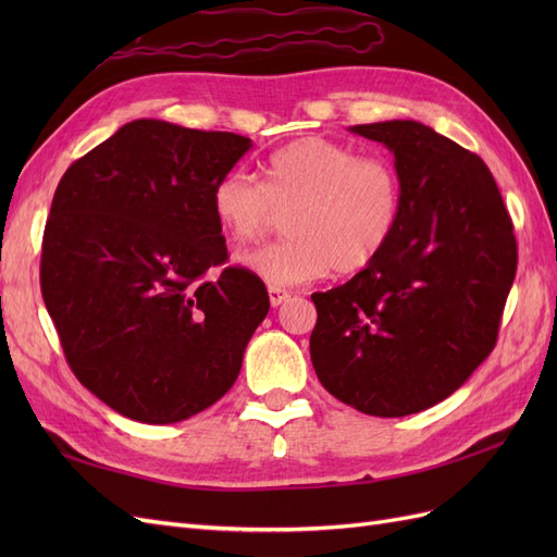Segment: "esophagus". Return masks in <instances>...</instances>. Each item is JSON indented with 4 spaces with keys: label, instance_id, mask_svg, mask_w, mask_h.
Returning a JSON list of instances; mask_svg holds the SVG:
<instances>
[{
    "label": "esophagus",
    "instance_id": "34e87169",
    "mask_svg": "<svg viewBox=\"0 0 557 557\" xmlns=\"http://www.w3.org/2000/svg\"><path fill=\"white\" fill-rule=\"evenodd\" d=\"M290 299V293L276 288V285H269V301H272V307H281L283 301Z\"/></svg>",
    "mask_w": 557,
    "mask_h": 557
}]
</instances>
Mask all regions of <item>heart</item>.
Segmentation results:
<instances>
[{"instance_id": "1", "label": "heart", "mask_w": 557, "mask_h": 557, "mask_svg": "<svg viewBox=\"0 0 557 557\" xmlns=\"http://www.w3.org/2000/svg\"><path fill=\"white\" fill-rule=\"evenodd\" d=\"M262 183L246 172L218 178L211 207L232 242L250 244L285 218L288 239L239 256L262 281L297 285L334 272L352 274L376 262L401 215V181L381 156L305 137L281 146L262 164Z\"/></svg>"}]
</instances>
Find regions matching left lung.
I'll use <instances>...</instances> for the list:
<instances>
[{"label": "left lung", "mask_w": 557, "mask_h": 557, "mask_svg": "<svg viewBox=\"0 0 557 557\" xmlns=\"http://www.w3.org/2000/svg\"><path fill=\"white\" fill-rule=\"evenodd\" d=\"M350 132L393 150L401 215L348 283L313 293L311 362L325 391L369 416L440 404L495 348L516 276L511 215L485 162L416 121Z\"/></svg>", "instance_id": "obj_1"}]
</instances>
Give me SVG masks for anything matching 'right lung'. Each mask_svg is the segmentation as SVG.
Masks as SVG:
<instances>
[{"label": "right lung", "instance_id": "add662e5", "mask_svg": "<svg viewBox=\"0 0 557 557\" xmlns=\"http://www.w3.org/2000/svg\"><path fill=\"white\" fill-rule=\"evenodd\" d=\"M250 146L141 117L58 183L41 244L46 309L76 379L139 423H178L221 399L269 311L264 283L225 267L211 207Z\"/></svg>", "mask_w": 557, "mask_h": 557}]
</instances>
